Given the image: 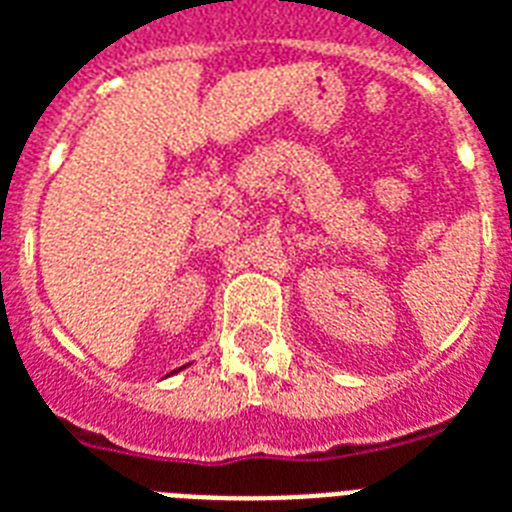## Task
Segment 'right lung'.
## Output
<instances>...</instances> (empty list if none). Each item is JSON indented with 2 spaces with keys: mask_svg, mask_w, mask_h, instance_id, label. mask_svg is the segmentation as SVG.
<instances>
[{
  "mask_svg": "<svg viewBox=\"0 0 512 512\" xmlns=\"http://www.w3.org/2000/svg\"><path fill=\"white\" fill-rule=\"evenodd\" d=\"M178 371H181V368H178ZM170 374H176V371H170Z\"/></svg>",
  "mask_w": 512,
  "mask_h": 512,
  "instance_id": "obj_1",
  "label": "right lung"
}]
</instances>
